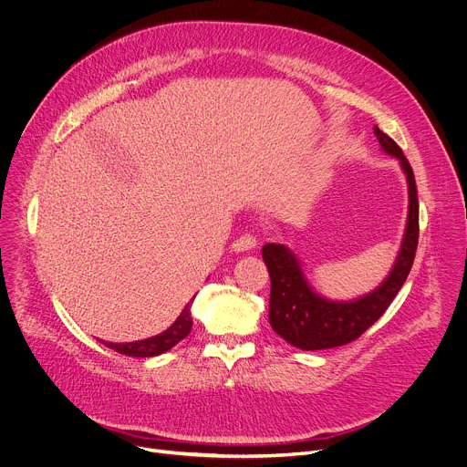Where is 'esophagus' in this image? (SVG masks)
<instances>
[{
  "instance_id": "1",
  "label": "esophagus",
  "mask_w": 467,
  "mask_h": 467,
  "mask_svg": "<svg viewBox=\"0 0 467 467\" xmlns=\"http://www.w3.org/2000/svg\"><path fill=\"white\" fill-rule=\"evenodd\" d=\"M255 245H257V238L253 236V234H242L240 238H236V240L233 242V249H234L236 253L251 251Z\"/></svg>"
}]
</instances>
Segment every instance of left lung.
Instances as JSON below:
<instances>
[{
	"mask_svg": "<svg viewBox=\"0 0 467 467\" xmlns=\"http://www.w3.org/2000/svg\"><path fill=\"white\" fill-rule=\"evenodd\" d=\"M384 152L400 161L408 181V223L393 270L378 288L352 302H333L317 294L304 275L300 261L283 244H266L263 259L270 274V324L286 343L302 350H324L348 345L386 313L402 288L417 251L419 201L413 169L402 149L374 126Z\"/></svg>",
	"mask_w": 467,
	"mask_h": 467,
	"instance_id": "1",
	"label": "left lung"
}]
</instances>
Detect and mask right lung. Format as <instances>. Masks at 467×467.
I'll list each match as a JSON object with an SVG mask.
<instances>
[{
  "label": "right lung",
  "mask_w": 467,
  "mask_h": 467,
  "mask_svg": "<svg viewBox=\"0 0 467 467\" xmlns=\"http://www.w3.org/2000/svg\"><path fill=\"white\" fill-rule=\"evenodd\" d=\"M193 298H195V296H193ZM192 302L182 309L181 317L160 335L143 338V341H136V343H104V345L108 348L119 352V354L132 356V358H152V356H158V354L171 350L177 343L182 341V338L192 329V324H193L192 311H190Z\"/></svg>",
  "instance_id": "right-lung-1"
}]
</instances>
